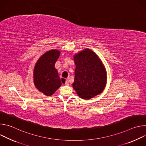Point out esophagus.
<instances>
[{
	"mask_svg": "<svg viewBox=\"0 0 146 146\" xmlns=\"http://www.w3.org/2000/svg\"><path fill=\"white\" fill-rule=\"evenodd\" d=\"M64 78H61V81L63 82L64 81ZM65 86H68L69 85V81H68V80H65V84H64Z\"/></svg>",
	"mask_w": 146,
	"mask_h": 146,
	"instance_id": "1",
	"label": "esophagus"
}]
</instances>
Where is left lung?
Masks as SVG:
<instances>
[{"instance_id":"8db88e82","label":"left lung","mask_w":146,"mask_h":146,"mask_svg":"<svg viewBox=\"0 0 146 146\" xmlns=\"http://www.w3.org/2000/svg\"><path fill=\"white\" fill-rule=\"evenodd\" d=\"M73 58L76 69L72 86L78 96L88 100L101 94L106 85L107 72L99 56L86 48Z\"/></svg>"}]
</instances>
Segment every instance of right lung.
Returning a JSON list of instances; mask_svg holds the SVG:
<instances>
[{
	"instance_id": "1",
	"label": "right lung",
	"mask_w": 146,
	"mask_h": 146,
	"mask_svg": "<svg viewBox=\"0 0 146 146\" xmlns=\"http://www.w3.org/2000/svg\"><path fill=\"white\" fill-rule=\"evenodd\" d=\"M60 51L51 50L41 55L37 60L33 69V82L36 88L45 95L50 96L61 86L62 83L55 62Z\"/></svg>"
}]
</instances>
